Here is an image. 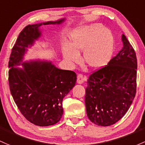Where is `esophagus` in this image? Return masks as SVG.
<instances>
[{
  "label": "esophagus",
  "instance_id": "esophagus-1",
  "mask_svg": "<svg viewBox=\"0 0 145 145\" xmlns=\"http://www.w3.org/2000/svg\"><path fill=\"white\" fill-rule=\"evenodd\" d=\"M86 80V76H83V74H78V75L77 76V83L78 84H81L83 83L84 80Z\"/></svg>",
  "mask_w": 145,
  "mask_h": 145
}]
</instances>
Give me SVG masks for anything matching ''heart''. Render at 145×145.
Instances as JSON below:
<instances>
[{"mask_svg": "<svg viewBox=\"0 0 145 145\" xmlns=\"http://www.w3.org/2000/svg\"><path fill=\"white\" fill-rule=\"evenodd\" d=\"M113 49L114 38L110 30L100 24H93L74 33L71 46H64L63 56L68 62H77L78 53L84 51L85 63L90 68L98 69L109 62Z\"/></svg>", "mask_w": 145, "mask_h": 145, "instance_id": "heart-1", "label": "heart"}]
</instances>
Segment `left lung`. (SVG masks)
<instances>
[{
	"mask_svg": "<svg viewBox=\"0 0 145 145\" xmlns=\"http://www.w3.org/2000/svg\"><path fill=\"white\" fill-rule=\"evenodd\" d=\"M122 41L123 48L107 65L92 72L87 82V115L99 126H110L121 120L136 94V54L124 35Z\"/></svg>",
	"mask_w": 145,
	"mask_h": 145,
	"instance_id": "1",
	"label": "left lung"
}]
</instances>
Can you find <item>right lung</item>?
Returning a JSON list of instances; mask_svg holds the SVG:
<instances>
[{
    "label": "right lung",
    "instance_id": "obj_1",
    "mask_svg": "<svg viewBox=\"0 0 145 145\" xmlns=\"http://www.w3.org/2000/svg\"><path fill=\"white\" fill-rule=\"evenodd\" d=\"M64 19L28 25L21 30L12 49L8 67L9 86L15 103L28 121L39 126L58 122L63 115L62 101L76 85V74L57 69L51 62L32 61L19 65L28 45L40 36L39 26L60 24Z\"/></svg>",
    "mask_w": 145,
    "mask_h": 145
}]
</instances>
